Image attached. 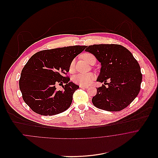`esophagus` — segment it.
Returning a JSON list of instances; mask_svg holds the SVG:
<instances>
[{
    "mask_svg": "<svg viewBox=\"0 0 158 158\" xmlns=\"http://www.w3.org/2000/svg\"><path fill=\"white\" fill-rule=\"evenodd\" d=\"M80 87L81 88H85V89L89 88V86H81V85H80Z\"/></svg>",
    "mask_w": 158,
    "mask_h": 158,
    "instance_id": "34e87169",
    "label": "esophagus"
}]
</instances>
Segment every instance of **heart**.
I'll list each match as a JSON object with an SVG mask.
<instances>
[{"mask_svg": "<svg viewBox=\"0 0 158 158\" xmlns=\"http://www.w3.org/2000/svg\"><path fill=\"white\" fill-rule=\"evenodd\" d=\"M83 58L84 60L87 62L88 64H90L91 61L95 58L94 55L89 53H86L83 55ZM74 66H75V61L73 60L70 63L69 66V72L72 73L74 70ZM95 76L93 73H78L73 76L72 78L73 81L78 85L81 86H86L89 85L94 80Z\"/></svg>", "mask_w": 158, "mask_h": 158, "instance_id": "heart-1", "label": "heart"}]
</instances>
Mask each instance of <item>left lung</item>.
Here are the masks:
<instances>
[{
	"mask_svg": "<svg viewBox=\"0 0 158 158\" xmlns=\"http://www.w3.org/2000/svg\"><path fill=\"white\" fill-rule=\"evenodd\" d=\"M85 51L94 55L101 63L97 81L105 82V85L97 88V94L92 98L93 105L108 111L127 108L138 96L142 81L140 66L133 54L117 44L89 45ZM107 80L110 82L106 83Z\"/></svg>",
	"mask_w": 158,
	"mask_h": 158,
	"instance_id": "8db88e82",
	"label": "left lung"
}]
</instances>
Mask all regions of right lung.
Here are the masks:
<instances>
[{
    "label": "right lung",
    "instance_id": "right-lung-1",
    "mask_svg": "<svg viewBox=\"0 0 158 158\" xmlns=\"http://www.w3.org/2000/svg\"><path fill=\"white\" fill-rule=\"evenodd\" d=\"M86 46H69L42 50L31 56L23 68L19 80L22 98L31 110L51 116L67 110L79 86L65 77L73 60ZM58 83L63 85L57 90Z\"/></svg>",
    "mask_w": 158,
    "mask_h": 158
}]
</instances>
